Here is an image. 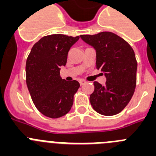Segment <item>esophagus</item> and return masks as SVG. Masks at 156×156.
<instances>
[{
	"label": "esophagus",
	"mask_w": 156,
	"mask_h": 156,
	"mask_svg": "<svg viewBox=\"0 0 156 156\" xmlns=\"http://www.w3.org/2000/svg\"><path fill=\"white\" fill-rule=\"evenodd\" d=\"M85 83H86V81H85V80H81V81H80V85H85Z\"/></svg>",
	"instance_id": "1"
}]
</instances>
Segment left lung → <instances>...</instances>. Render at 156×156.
I'll return each instance as SVG.
<instances>
[{
	"label": "left lung",
	"instance_id": "left-lung-1",
	"mask_svg": "<svg viewBox=\"0 0 156 156\" xmlns=\"http://www.w3.org/2000/svg\"><path fill=\"white\" fill-rule=\"evenodd\" d=\"M83 41L96 51V68L104 72L106 84L94 81L89 100L92 108L104 116L120 113L134 95L137 63L134 50L127 42L110 32L81 35Z\"/></svg>",
	"mask_w": 156,
	"mask_h": 156
}]
</instances>
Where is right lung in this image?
<instances>
[{"mask_svg": "<svg viewBox=\"0 0 156 156\" xmlns=\"http://www.w3.org/2000/svg\"><path fill=\"white\" fill-rule=\"evenodd\" d=\"M79 40L63 34L43 36L34 44L26 61V84L36 109L50 118H59L71 110L78 81L60 76L68 51Z\"/></svg>", "mask_w": 156, "mask_h": 156, "instance_id": "right-lung-1", "label": "right lung"}]
</instances>
